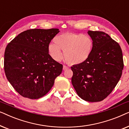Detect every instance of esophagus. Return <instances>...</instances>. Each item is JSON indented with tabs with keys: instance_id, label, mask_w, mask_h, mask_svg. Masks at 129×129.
I'll use <instances>...</instances> for the list:
<instances>
[{
	"instance_id": "34e87169",
	"label": "esophagus",
	"mask_w": 129,
	"mask_h": 129,
	"mask_svg": "<svg viewBox=\"0 0 129 129\" xmlns=\"http://www.w3.org/2000/svg\"><path fill=\"white\" fill-rule=\"evenodd\" d=\"M69 69V68L68 66H66V65H64V66H63V69L64 70H68V69Z\"/></svg>"
}]
</instances>
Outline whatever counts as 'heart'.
Segmentation results:
<instances>
[{
	"instance_id": "obj_1",
	"label": "heart",
	"mask_w": 129,
	"mask_h": 129,
	"mask_svg": "<svg viewBox=\"0 0 129 129\" xmlns=\"http://www.w3.org/2000/svg\"><path fill=\"white\" fill-rule=\"evenodd\" d=\"M54 43H50L48 52L56 61L63 59V50L67 63L80 64L87 60L93 49V41L90 37L82 33H65L56 37Z\"/></svg>"
}]
</instances>
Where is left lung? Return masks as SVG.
Masks as SVG:
<instances>
[{"label":"left lung","mask_w":129,"mask_h":129,"mask_svg":"<svg viewBox=\"0 0 129 129\" xmlns=\"http://www.w3.org/2000/svg\"><path fill=\"white\" fill-rule=\"evenodd\" d=\"M93 49L85 62L71 67L72 83L83 100L100 102L117 85L124 67L122 50L119 43L103 31H88Z\"/></svg>","instance_id":"left-lung-1"}]
</instances>
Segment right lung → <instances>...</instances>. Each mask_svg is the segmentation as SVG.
Segmentation results:
<instances>
[{
  "label": "right lung",
  "instance_id": "add662e5",
  "mask_svg": "<svg viewBox=\"0 0 129 129\" xmlns=\"http://www.w3.org/2000/svg\"><path fill=\"white\" fill-rule=\"evenodd\" d=\"M58 29H29L7 45L4 69L9 82L24 98L38 99L49 92L63 65L53 59L48 46Z\"/></svg>",
  "mask_w": 129,
  "mask_h": 129
}]
</instances>
